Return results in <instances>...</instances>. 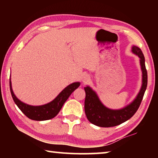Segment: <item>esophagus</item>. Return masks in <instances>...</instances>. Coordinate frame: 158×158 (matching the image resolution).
Segmentation results:
<instances>
[{"mask_svg":"<svg viewBox=\"0 0 158 158\" xmlns=\"http://www.w3.org/2000/svg\"><path fill=\"white\" fill-rule=\"evenodd\" d=\"M88 80H89V77H88V76H84V77H83V79H82L83 82H85V81H87Z\"/></svg>","mask_w":158,"mask_h":158,"instance_id":"obj_1","label":"esophagus"}]
</instances>
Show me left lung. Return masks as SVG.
I'll use <instances>...</instances> for the list:
<instances>
[{
    "instance_id": "1",
    "label": "left lung",
    "mask_w": 158,
    "mask_h": 158,
    "mask_svg": "<svg viewBox=\"0 0 158 158\" xmlns=\"http://www.w3.org/2000/svg\"><path fill=\"white\" fill-rule=\"evenodd\" d=\"M132 52L139 58L141 69L142 72V84L139 92L129 105L120 109H111L102 103L97 93L89 85L84 87L85 98L84 110L89 121L99 127H114L123 123L136 113L142 101L148 82V75L145 65V58L139 48L132 46Z\"/></svg>"
}]
</instances>
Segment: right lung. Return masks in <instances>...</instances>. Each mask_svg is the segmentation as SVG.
Returning <instances> with one entry per match:
<instances>
[{
	"mask_svg": "<svg viewBox=\"0 0 158 158\" xmlns=\"http://www.w3.org/2000/svg\"><path fill=\"white\" fill-rule=\"evenodd\" d=\"M80 85V82H74L65 87L54 100L50 102L40 106H33L26 104L16 97L12 88L11 79H10V88L12 97L19 109L28 118L34 121H47L54 118L59 113L64 103L68 100L74 90Z\"/></svg>",
	"mask_w": 158,
	"mask_h": 158,
	"instance_id": "add662e5",
	"label": "right lung"
}]
</instances>
